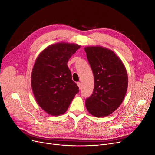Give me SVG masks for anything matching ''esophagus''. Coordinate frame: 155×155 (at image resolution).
Masks as SVG:
<instances>
[{
	"label": "esophagus",
	"instance_id": "esophagus-1",
	"mask_svg": "<svg viewBox=\"0 0 155 155\" xmlns=\"http://www.w3.org/2000/svg\"><path fill=\"white\" fill-rule=\"evenodd\" d=\"M77 85H78V88H79V89H81V87H82L81 82H77Z\"/></svg>",
	"mask_w": 155,
	"mask_h": 155
}]
</instances>
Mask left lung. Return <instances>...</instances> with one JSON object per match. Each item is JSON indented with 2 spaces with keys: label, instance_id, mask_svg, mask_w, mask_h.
<instances>
[{
  "label": "left lung",
  "instance_id": "1",
  "mask_svg": "<svg viewBox=\"0 0 155 155\" xmlns=\"http://www.w3.org/2000/svg\"><path fill=\"white\" fill-rule=\"evenodd\" d=\"M84 50L94 78L93 94L85 101V107L94 117L108 116L121 105L127 93V70L121 59L110 49L89 46Z\"/></svg>",
  "mask_w": 155,
  "mask_h": 155
}]
</instances>
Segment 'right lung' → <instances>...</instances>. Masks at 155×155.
Wrapping results in <instances>:
<instances>
[{
	"label": "right lung",
	"mask_w": 155,
	"mask_h": 155,
	"mask_svg": "<svg viewBox=\"0 0 155 155\" xmlns=\"http://www.w3.org/2000/svg\"><path fill=\"white\" fill-rule=\"evenodd\" d=\"M80 48L78 44L66 42L50 45L34 62L31 75L32 92L38 105L49 115L64 114L78 93L67 63Z\"/></svg>",
	"instance_id": "1"
}]
</instances>
